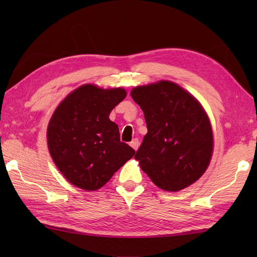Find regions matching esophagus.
Listing matches in <instances>:
<instances>
[{
	"instance_id": "1",
	"label": "esophagus",
	"mask_w": 257,
	"mask_h": 257,
	"mask_svg": "<svg viewBox=\"0 0 257 257\" xmlns=\"http://www.w3.org/2000/svg\"><path fill=\"white\" fill-rule=\"evenodd\" d=\"M139 145H140V143H139V140L138 139H134L132 143H130V146L133 147V149L134 150H136L137 151L138 150V148H139Z\"/></svg>"
}]
</instances>
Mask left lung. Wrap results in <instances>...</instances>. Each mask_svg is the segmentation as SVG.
<instances>
[{"mask_svg":"<svg viewBox=\"0 0 257 257\" xmlns=\"http://www.w3.org/2000/svg\"><path fill=\"white\" fill-rule=\"evenodd\" d=\"M143 109L148 133L136 160L157 187L177 192L200 179L209 167L213 135L200 102L168 80L130 92Z\"/></svg>","mask_w":257,"mask_h":257,"instance_id":"8db88e82","label":"left lung"}]
</instances>
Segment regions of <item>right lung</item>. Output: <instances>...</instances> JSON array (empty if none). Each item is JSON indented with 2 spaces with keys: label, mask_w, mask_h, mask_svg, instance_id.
<instances>
[{
  "label": "right lung",
  "mask_w": 257,
  "mask_h": 257,
  "mask_svg": "<svg viewBox=\"0 0 257 257\" xmlns=\"http://www.w3.org/2000/svg\"><path fill=\"white\" fill-rule=\"evenodd\" d=\"M127 92L86 84L59 103L48 122L47 145L58 170L75 187L95 191L132 159L136 151L120 141L109 113Z\"/></svg>",
  "instance_id": "1"
}]
</instances>
